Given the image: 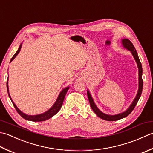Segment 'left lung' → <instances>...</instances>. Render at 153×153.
Masks as SVG:
<instances>
[{
  "instance_id": "left-lung-1",
  "label": "left lung",
  "mask_w": 153,
  "mask_h": 153,
  "mask_svg": "<svg viewBox=\"0 0 153 153\" xmlns=\"http://www.w3.org/2000/svg\"><path fill=\"white\" fill-rule=\"evenodd\" d=\"M122 43H123V45L124 46V48H126V49H129V51H131L132 55H133L134 58H135V59L137 63V66H138V68H139V90H138L137 94L135 100H133L132 104L130 105L129 108L127 109V110L125 112H123V113L115 115V116H110V115L105 114L104 113H102V111H100L98 109V108L96 106L94 102V101H93L91 96H90V92L88 91H87V96H88L90 107H91V108L92 109V110L94 111V113L97 115L99 117H100L101 119L106 120V121H117V120L122 119V118H123V117H126L127 116H129V115L131 113L132 111L134 110V108H135L137 104L140 96H141V93H142L143 86V80L142 79L143 69H142L141 63L140 62L137 53L135 49V47H134V45H133V43L131 42L130 40H129L128 39H123L122 40Z\"/></svg>"
}]
</instances>
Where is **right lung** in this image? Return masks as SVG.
<instances>
[{"instance_id":"right-lung-1","label":"right lung","mask_w":153,"mask_h":153,"mask_svg":"<svg viewBox=\"0 0 153 153\" xmlns=\"http://www.w3.org/2000/svg\"><path fill=\"white\" fill-rule=\"evenodd\" d=\"M21 48H22V45H20V46L19 47V48H18V51L16 52V53L14 55L13 57H12L10 62L12 60H13V59L16 57V55L18 54V53H19L20 51ZM7 92L8 93L9 90H8V81H7ZM68 87H67L66 88H65V89L62 90L60 94H59V96H58V98L57 99V101L55 102L54 105H53V107L49 109V110L48 111H46V112H45V113H43L42 114L36 115V116H28V115H26V114L22 113V112L19 110V109H18L16 107V105L14 104V103L13 102V101L12 100L11 97H10V94H9V93H8V96H9V98H10V100H11L12 104H13V105H14V107L15 108L16 110L17 111L18 113L19 114L20 116L24 118V119L26 120H29V121H45L46 120H48V119H49V118H51V117L55 116V115L59 111V110H60L61 106H62V105H63L65 96V95H66V93L68 91Z\"/></svg>"}]
</instances>
